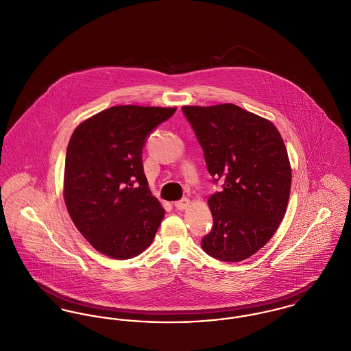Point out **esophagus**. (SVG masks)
<instances>
[{
	"instance_id": "1",
	"label": "esophagus",
	"mask_w": 351,
	"mask_h": 351,
	"mask_svg": "<svg viewBox=\"0 0 351 351\" xmlns=\"http://www.w3.org/2000/svg\"><path fill=\"white\" fill-rule=\"evenodd\" d=\"M189 205H190V199H189V198H182L181 201H177V202L174 204L176 209H178V210H185V209L189 208Z\"/></svg>"
}]
</instances>
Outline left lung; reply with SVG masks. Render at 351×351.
Returning a JSON list of instances; mask_svg holds the SVG:
<instances>
[{"label": "left lung", "mask_w": 351, "mask_h": 351, "mask_svg": "<svg viewBox=\"0 0 351 351\" xmlns=\"http://www.w3.org/2000/svg\"><path fill=\"white\" fill-rule=\"evenodd\" d=\"M208 170L222 190L208 205L213 229L202 242L211 257L241 262L280 228L291 189V166L274 123L234 104L182 106Z\"/></svg>", "instance_id": "8db88e82"}]
</instances>
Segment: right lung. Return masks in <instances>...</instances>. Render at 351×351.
<instances>
[{"label": "right lung", "mask_w": 351, "mask_h": 351, "mask_svg": "<svg viewBox=\"0 0 351 351\" xmlns=\"http://www.w3.org/2000/svg\"><path fill=\"white\" fill-rule=\"evenodd\" d=\"M177 108L121 105L82 121L71 134L64 199L73 223L106 257H137L164 219L142 166L146 136Z\"/></svg>", "instance_id": "1"}]
</instances>
